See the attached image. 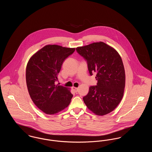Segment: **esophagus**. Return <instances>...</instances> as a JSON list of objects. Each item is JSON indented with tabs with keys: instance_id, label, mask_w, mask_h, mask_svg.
I'll use <instances>...</instances> for the list:
<instances>
[{
	"instance_id": "1",
	"label": "esophagus",
	"mask_w": 152,
	"mask_h": 152,
	"mask_svg": "<svg viewBox=\"0 0 152 152\" xmlns=\"http://www.w3.org/2000/svg\"><path fill=\"white\" fill-rule=\"evenodd\" d=\"M72 89L74 91H75V92H77V91H78V88L75 87H73Z\"/></svg>"
}]
</instances>
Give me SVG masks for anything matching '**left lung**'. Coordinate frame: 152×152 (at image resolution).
I'll return each mask as SVG.
<instances>
[{
    "label": "left lung",
    "mask_w": 152,
    "mask_h": 152,
    "mask_svg": "<svg viewBox=\"0 0 152 152\" xmlns=\"http://www.w3.org/2000/svg\"><path fill=\"white\" fill-rule=\"evenodd\" d=\"M76 50L87 61L90 75L97 73V86L89 87L88 94L83 97L84 103L96 115L108 114L119 104L124 92L125 73L121 56L102 42Z\"/></svg>",
    "instance_id": "left-lung-1"
}]
</instances>
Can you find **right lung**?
Masks as SVG:
<instances>
[{"label": "right lung", "instance_id": "obj_1", "mask_svg": "<svg viewBox=\"0 0 152 152\" xmlns=\"http://www.w3.org/2000/svg\"><path fill=\"white\" fill-rule=\"evenodd\" d=\"M75 48L47 45L29 58L26 68V83L36 107L47 115H55L66 108L73 94L69 89L55 84L66 58Z\"/></svg>", "mask_w": 152, "mask_h": 152}]
</instances>
